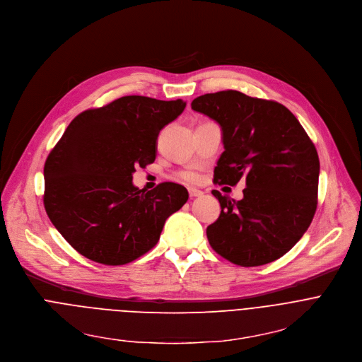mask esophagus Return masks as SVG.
I'll use <instances>...</instances> for the list:
<instances>
[{
    "instance_id": "1",
    "label": "esophagus",
    "mask_w": 362,
    "mask_h": 362,
    "mask_svg": "<svg viewBox=\"0 0 362 362\" xmlns=\"http://www.w3.org/2000/svg\"><path fill=\"white\" fill-rule=\"evenodd\" d=\"M188 194L191 198H195V197H202L204 192L198 188H188Z\"/></svg>"
}]
</instances>
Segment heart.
Instances as JSON below:
<instances>
[{
  "instance_id": "1",
  "label": "heart",
  "mask_w": 362,
  "mask_h": 362,
  "mask_svg": "<svg viewBox=\"0 0 362 362\" xmlns=\"http://www.w3.org/2000/svg\"><path fill=\"white\" fill-rule=\"evenodd\" d=\"M178 178L185 181V182L195 184L199 180H202V171H199V168H197V167H189V168H185V170L180 171Z\"/></svg>"
}]
</instances>
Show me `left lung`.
<instances>
[{
	"instance_id": "1",
	"label": "left lung",
	"mask_w": 362,
	"mask_h": 362,
	"mask_svg": "<svg viewBox=\"0 0 362 362\" xmlns=\"http://www.w3.org/2000/svg\"><path fill=\"white\" fill-rule=\"evenodd\" d=\"M191 107L221 127L224 152L214 184L246 182L234 202L220 191V217L207 227L213 250L243 267L286 255L305 234L317 206L319 156L296 116L274 100L237 90L198 96Z\"/></svg>"
}]
</instances>
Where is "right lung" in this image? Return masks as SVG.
<instances>
[{
    "label": "right lung",
    "mask_w": 362,
    "mask_h": 362,
    "mask_svg": "<svg viewBox=\"0 0 362 362\" xmlns=\"http://www.w3.org/2000/svg\"><path fill=\"white\" fill-rule=\"evenodd\" d=\"M185 102L124 96L78 113L45 164L46 213L82 256L106 266L127 264L149 252L165 220L188 199L175 182L145 191L132 174L156 156L159 131Z\"/></svg>",
    "instance_id": "obj_1"
}]
</instances>
